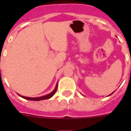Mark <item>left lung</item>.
<instances>
[{"label":"left lung","instance_id":"obj_1","mask_svg":"<svg viewBox=\"0 0 131 131\" xmlns=\"http://www.w3.org/2000/svg\"><path fill=\"white\" fill-rule=\"evenodd\" d=\"M112 94H113V92H112ZM110 94V95H109V96H110V95H111V94Z\"/></svg>","mask_w":131,"mask_h":131}]
</instances>
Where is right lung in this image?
Returning a JSON list of instances; mask_svg holds the SVG:
<instances>
[{
	"mask_svg": "<svg viewBox=\"0 0 131 131\" xmlns=\"http://www.w3.org/2000/svg\"><path fill=\"white\" fill-rule=\"evenodd\" d=\"M57 88H58V84H56L55 89L53 90L51 93L49 94H47V95H45V96H40V97L31 98V97H27V96H21L20 95V94H18V95H19V96H21V98H23V99H27V100H30V101H41V100L49 99H50L51 97H52V96H53V94L56 93V90H57Z\"/></svg>",
	"mask_w": 131,
	"mask_h": 131,
	"instance_id": "1",
	"label": "right lung"
}]
</instances>
